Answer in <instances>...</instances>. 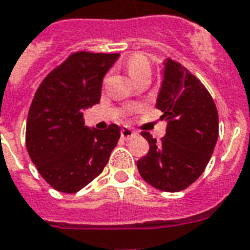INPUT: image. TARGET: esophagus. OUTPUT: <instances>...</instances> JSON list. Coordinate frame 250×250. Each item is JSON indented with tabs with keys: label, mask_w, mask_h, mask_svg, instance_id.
I'll return each mask as SVG.
<instances>
[{
	"label": "esophagus",
	"mask_w": 250,
	"mask_h": 250,
	"mask_svg": "<svg viewBox=\"0 0 250 250\" xmlns=\"http://www.w3.org/2000/svg\"><path fill=\"white\" fill-rule=\"evenodd\" d=\"M137 135V133H135L134 130H131L130 127H123L121 129V137H123L124 139H130L133 138V137H135Z\"/></svg>",
	"instance_id": "1"
}]
</instances>
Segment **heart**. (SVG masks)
Instances as JSON below:
<instances>
[{
  "label": "heart",
  "instance_id": "heart-1",
  "mask_svg": "<svg viewBox=\"0 0 250 250\" xmlns=\"http://www.w3.org/2000/svg\"><path fill=\"white\" fill-rule=\"evenodd\" d=\"M126 70L133 79L141 82L142 79L150 78L151 75V63L147 60L146 56L137 53L133 55L126 61Z\"/></svg>",
  "mask_w": 250,
  "mask_h": 250
}]
</instances>
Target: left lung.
I'll return each instance as SVG.
<instances>
[{
	"label": "left lung",
	"mask_w": 250,
	"mask_h": 250,
	"mask_svg": "<svg viewBox=\"0 0 250 250\" xmlns=\"http://www.w3.org/2000/svg\"><path fill=\"white\" fill-rule=\"evenodd\" d=\"M156 108L167 120L166 135L156 142L142 131L150 150L137 167L151 187L175 193L194 183L208 166L218 141V111L201 81L171 59L164 62Z\"/></svg>",
	"instance_id": "left-lung-1"
}]
</instances>
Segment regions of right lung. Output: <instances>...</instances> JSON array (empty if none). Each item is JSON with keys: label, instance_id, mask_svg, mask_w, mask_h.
Listing matches in <instances>:
<instances>
[{"label": "right lung", "instance_id": "right-lung-1", "mask_svg": "<svg viewBox=\"0 0 250 250\" xmlns=\"http://www.w3.org/2000/svg\"><path fill=\"white\" fill-rule=\"evenodd\" d=\"M119 53L77 52L46 75L31 103L26 147L42 179L56 190L77 193L103 172L120 126H84L83 111L100 102L105 73Z\"/></svg>", "mask_w": 250, "mask_h": 250}]
</instances>
